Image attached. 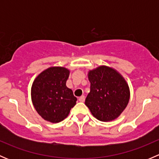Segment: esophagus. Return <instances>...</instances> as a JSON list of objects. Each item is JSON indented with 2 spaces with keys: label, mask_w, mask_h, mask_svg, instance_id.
<instances>
[{
  "label": "esophagus",
  "mask_w": 159,
  "mask_h": 159,
  "mask_svg": "<svg viewBox=\"0 0 159 159\" xmlns=\"http://www.w3.org/2000/svg\"><path fill=\"white\" fill-rule=\"evenodd\" d=\"M78 100H79V102H84V100H85V97H84V95L81 96V97L78 98Z\"/></svg>",
  "instance_id": "obj_1"
}]
</instances>
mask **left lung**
Segmentation results:
<instances>
[{
	"mask_svg": "<svg viewBox=\"0 0 159 159\" xmlns=\"http://www.w3.org/2000/svg\"><path fill=\"white\" fill-rule=\"evenodd\" d=\"M88 76L91 87L85 99L86 106L99 121L116 119L129 104L128 83L119 72L105 65L89 70Z\"/></svg>",
	"mask_w": 159,
	"mask_h": 159,
	"instance_id": "obj_1",
	"label": "left lung"
}]
</instances>
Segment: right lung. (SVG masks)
<instances>
[{
	"label": "right lung",
	"mask_w": 159,
	"mask_h": 159,
	"mask_svg": "<svg viewBox=\"0 0 159 159\" xmlns=\"http://www.w3.org/2000/svg\"><path fill=\"white\" fill-rule=\"evenodd\" d=\"M70 70L51 67L37 76L32 84L31 101L35 110L45 121L57 123L69 115L77 98L66 86Z\"/></svg>",
	"instance_id": "right-lung-1"
}]
</instances>
